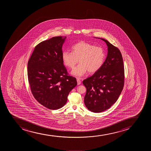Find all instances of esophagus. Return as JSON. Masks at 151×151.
Here are the masks:
<instances>
[{"instance_id": "34e87169", "label": "esophagus", "mask_w": 151, "mask_h": 151, "mask_svg": "<svg viewBox=\"0 0 151 151\" xmlns=\"http://www.w3.org/2000/svg\"><path fill=\"white\" fill-rule=\"evenodd\" d=\"M77 83H78V85H80L81 83V80L79 79V78H77Z\"/></svg>"}]
</instances>
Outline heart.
I'll list each match as a JSON object with an SVG mask.
<instances>
[{
    "mask_svg": "<svg viewBox=\"0 0 151 151\" xmlns=\"http://www.w3.org/2000/svg\"><path fill=\"white\" fill-rule=\"evenodd\" d=\"M72 52L63 51L61 58L66 66L73 69L80 63L78 66L71 72V74L78 77L85 75L88 70L90 73H96L102 68L106 58L104 49L85 42L76 44L71 48Z\"/></svg>",
    "mask_w": 151,
    "mask_h": 151,
    "instance_id": "obj_1",
    "label": "heart"
}]
</instances>
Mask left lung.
Listing matches in <instances>:
<instances>
[{
	"instance_id": "obj_1",
	"label": "left lung",
	"mask_w": 151,
	"mask_h": 151,
	"mask_svg": "<svg viewBox=\"0 0 151 151\" xmlns=\"http://www.w3.org/2000/svg\"><path fill=\"white\" fill-rule=\"evenodd\" d=\"M107 46V55L102 68L92 76L83 80L87 88L85 106L93 112L109 109L116 102L123 90L124 70L121 52L107 40L100 38Z\"/></svg>"
}]
</instances>
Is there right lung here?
I'll return each instance as SVG.
<instances>
[{
  "label": "right lung",
  "mask_w": 151,
  "mask_h": 151,
  "mask_svg": "<svg viewBox=\"0 0 151 151\" xmlns=\"http://www.w3.org/2000/svg\"><path fill=\"white\" fill-rule=\"evenodd\" d=\"M66 37H54L35 47L28 61V77L34 97L45 107H63L77 85L76 78L68 76L61 55Z\"/></svg>",
  "instance_id": "1"
}]
</instances>
